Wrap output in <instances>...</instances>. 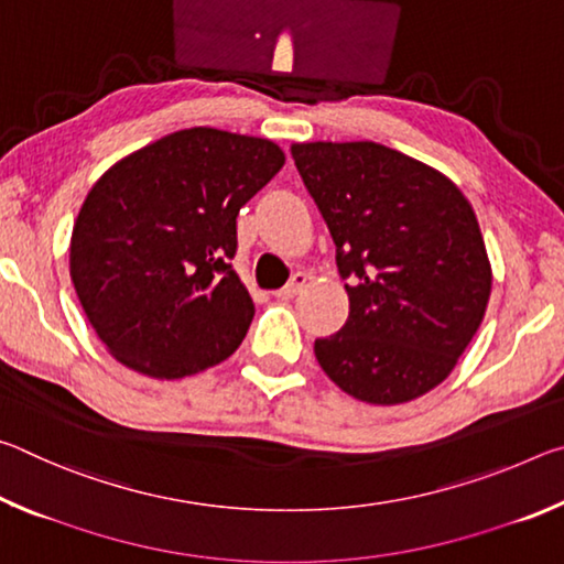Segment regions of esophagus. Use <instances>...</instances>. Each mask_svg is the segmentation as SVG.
I'll list each match as a JSON object with an SVG mask.
<instances>
[{"label":"esophagus","mask_w":564,"mask_h":564,"mask_svg":"<svg viewBox=\"0 0 564 564\" xmlns=\"http://www.w3.org/2000/svg\"><path fill=\"white\" fill-rule=\"evenodd\" d=\"M305 283H308L305 273H295L293 279L283 285V289L275 291V299H295V295L305 289Z\"/></svg>","instance_id":"obj_1"}]
</instances>
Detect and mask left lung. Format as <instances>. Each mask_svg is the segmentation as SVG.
Instances as JSON below:
<instances>
[{"mask_svg": "<svg viewBox=\"0 0 564 564\" xmlns=\"http://www.w3.org/2000/svg\"><path fill=\"white\" fill-rule=\"evenodd\" d=\"M326 218L350 313L316 360L348 395L400 405L453 373L488 311L492 265L451 178L376 141L291 144Z\"/></svg>", "mask_w": 564, "mask_h": 564, "instance_id": "left-lung-1", "label": "left lung"}]
</instances>
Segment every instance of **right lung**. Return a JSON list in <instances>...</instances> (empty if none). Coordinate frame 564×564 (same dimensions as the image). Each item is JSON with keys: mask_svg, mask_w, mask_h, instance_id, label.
<instances>
[{"mask_svg": "<svg viewBox=\"0 0 564 564\" xmlns=\"http://www.w3.org/2000/svg\"><path fill=\"white\" fill-rule=\"evenodd\" d=\"M283 164L271 139L194 127L104 171L74 221L69 273L121 366L176 380L241 346L256 308L228 263L236 216Z\"/></svg>", "mask_w": 564, "mask_h": 564, "instance_id": "1", "label": "right lung"}]
</instances>
